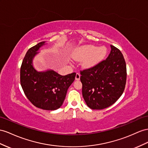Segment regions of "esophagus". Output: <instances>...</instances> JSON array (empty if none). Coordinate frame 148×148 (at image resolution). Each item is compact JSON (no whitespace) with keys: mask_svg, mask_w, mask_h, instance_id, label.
I'll return each mask as SVG.
<instances>
[{"mask_svg":"<svg viewBox=\"0 0 148 148\" xmlns=\"http://www.w3.org/2000/svg\"><path fill=\"white\" fill-rule=\"evenodd\" d=\"M75 80H76V81H79V79H80V74H78V73H77V74H76V75H75Z\"/></svg>","mask_w":148,"mask_h":148,"instance_id":"esophagus-1","label":"esophagus"}]
</instances>
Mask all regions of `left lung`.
<instances>
[{
  "label": "left lung",
  "mask_w": 148,
  "mask_h": 148,
  "mask_svg": "<svg viewBox=\"0 0 148 148\" xmlns=\"http://www.w3.org/2000/svg\"><path fill=\"white\" fill-rule=\"evenodd\" d=\"M45 44L41 42L29 49L21 67V84L27 99L36 107L54 111L62 106L68 88L75 79V73L62 75L52 69L39 71L33 60Z\"/></svg>",
  "instance_id": "8db88e82"
}]
</instances>
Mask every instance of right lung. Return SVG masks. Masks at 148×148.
<instances>
[{
  "label": "right lung",
  "mask_w": 148,
  "mask_h": 148,
  "mask_svg": "<svg viewBox=\"0 0 148 148\" xmlns=\"http://www.w3.org/2000/svg\"><path fill=\"white\" fill-rule=\"evenodd\" d=\"M82 96L92 109H103L115 103L122 95L126 81V65L122 53L111 45L103 61L81 71Z\"/></svg>",
  "instance_id": "1"
}]
</instances>
